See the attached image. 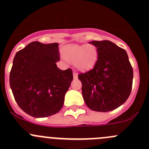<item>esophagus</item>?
Segmentation results:
<instances>
[{
  "label": "esophagus",
  "mask_w": 149,
  "mask_h": 149,
  "mask_svg": "<svg viewBox=\"0 0 149 149\" xmlns=\"http://www.w3.org/2000/svg\"><path fill=\"white\" fill-rule=\"evenodd\" d=\"M73 78H74V79H77V77H78V73H77V72L73 71Z\"/></svg>",
  "instance_id": "1"
}]
</instances>
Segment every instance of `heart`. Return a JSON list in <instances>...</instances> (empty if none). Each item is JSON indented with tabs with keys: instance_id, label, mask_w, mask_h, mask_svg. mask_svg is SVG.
<instances>
[{
	"instance_id": "1",
	"label": "heart",
	"mask_w": 149,
	"mask_h": 149,
	"mask_svg": "<svg viewBox=\"0 0 149 149\" xmlns=\"http://www.w3.org/2000/svg\"><path fill=\"white\" fill-rule=\"evenodd\" d=\"M64 58L73 63L80 70L90 69L94 65L98 58V50L94 45H70L66 47L63 52Z\"/></svg>"
}]
</instances>
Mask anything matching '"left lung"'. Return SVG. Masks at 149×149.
<instances>
[{
	"label": "left lung",
	"mask_w": 149,
	"mask_h": 149,
	"mask_svg": "<svg viewBox=\"0 0 149 149\" xmlns=\"http://www.w3.org/2000/svg\"><path fill=\"white\" fill-rule=\"evenodd\" d=\"M89 43L97 48L98 59L92 69L79 74L84 102L91 110H114L130 96L133 68L126 51L115 43L109 40Z\"/></svg>",
	"instance_id": "obj_1"
}]
</instances>
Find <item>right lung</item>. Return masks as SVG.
<instances>
[{
	"label": "right lung",
	"mask_w": 149,
	"mask_h": 149,
	"mask_svg": "<svg viewBox=\"0 0 149 149\" xmlns=\"http://www.w3.org/2000/svg\"><path fill=\"white\" fill-rule=\"evenodd\" d=\"M58 43L32 42L16 53L10 72V86L19 107L34 118L58 113L73 80L70 68L57 67Z\"/></svg>",
	"instance_id": "obj_1"
}]
</instances>
